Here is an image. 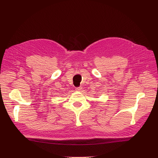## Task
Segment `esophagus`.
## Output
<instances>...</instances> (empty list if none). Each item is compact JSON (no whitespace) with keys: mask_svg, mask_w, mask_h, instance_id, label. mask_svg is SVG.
Wrapping results in <instances>:
<instances>
[{"mask_svg":"<svg viewBox=\"0 0 158 158\" xmlns=\"http://www.w3.org/2000/svg\"><path fill=\"white\" fill-rule=\"evenodd\" d=\"M82 86H78V87H76V91H80L82 90Z\"/></svg>","mask_w":158,"mask_h":158,"instance_id":"1","label":"esophagus"}]
</instances>
